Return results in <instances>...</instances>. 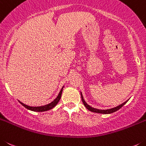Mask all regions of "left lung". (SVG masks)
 I'll list each match as a JSON object with an SVG mask.
<instances>
[{"label": "left lung", "mask_w": 146, "mask_h": 146, "mask_svg": "<svg viewBox=\"0 0 146 146\" xmlns=\"http://www.w3.org/2000/svg\"><path fill=\"white\" fill-rule=\"evenodd\" d=\"M81 99H82V102L83 103H84V105L85 106V107L86 108L89 110V111H92V112H94V113H104V114H108V113H113L115 112V111H118V110H119V109L121 108L122 107V106H124V104H126L127 103V101H126V102H124V103H122L121 105H120V106H117V107L114 108H111V109H108V110H99V109H96V108H94L91 107V106H89V105L86 103V102H85V100H84V98H83L82 94H81Z\"/></svg>", "instance_id": "8db88e82"}]
</instances>
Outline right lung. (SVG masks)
Listing matches in <instances>:
<instances>
[{
	"label": "right lung",
	"mask_w": 146,
	"mask_h": 146,
	"mask_svg": "<svg viewBox=\"0 0 146 146\" xmlns=\"http://www.w3.org/2000/svg\"><path fill=\"white\" fill-rule=\"evenodd\" d=\"M63 87L62 88V89L60 90V93H59L58 96H57V98H56V99H55L53 102H52L51 103H49V104H48V105H46V106H39V107H31V106H27V105L24 104V103H22V102H20L21 104L24 106L25 108H26L28 109V110H31V111H36V112H43V111H48V110H51V109L53 108L54 107V106H56V105H57V103L59 102L60 98H61L62 92V89H63Z\"/></svg>",
	"instance_id": "add662e5"
}]
</instances>
